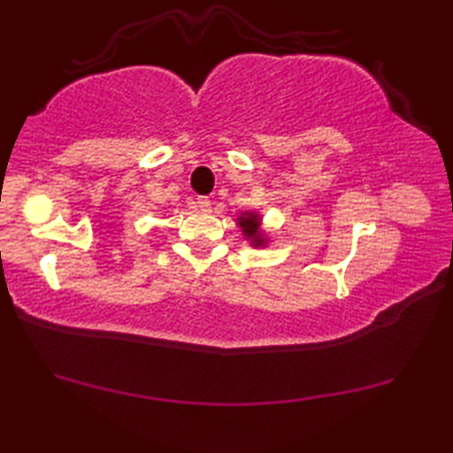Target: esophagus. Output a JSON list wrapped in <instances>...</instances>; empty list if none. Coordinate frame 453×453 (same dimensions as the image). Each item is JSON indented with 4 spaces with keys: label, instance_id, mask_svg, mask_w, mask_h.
<instances>
[{
    "label": "esophagus",
    "instance_id": "esophagus-1",
    "mask_svg": "<svg viewBox=\"0 0 453 453\" xmlns=\"http://www.w3.org/2000/svg\"><path fill=\"white\" fill-rule=\"evenodd\" d=\"M210 206H211V202L206 196H198L196 198V208H200L202 211H208Z\"/></svg>",
    "mask_w": 453,
    "mask_h": 453
}]
</instances>
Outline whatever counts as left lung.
I'll return each instance as SVG.
<instances>
[{"instance_id":"obj_1","label":"left lung","mask_w":453,"mask_h":453,"mask_svg":"<svg viewBox=\"0 0 453 453\" xmlns=\"http://www.w3.org/2000/svg\"><path fill=\"white\" fill-rule=\"evenodd\" d=\"M235 224L242 229L245 242H249L253 249H265L271 243V237H268L266 229L263 227V216L258 210L239 211Z\"/></svg>"}]
</instances>
